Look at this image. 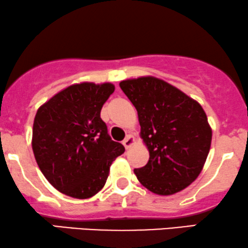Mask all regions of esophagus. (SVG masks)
<instances>
[{
	"label": "esophagus",
	"mask_w": 248,
	"mask_h": 248,
	"mask_svg": "<svg viewBox=\"0 0 248 248\" xmlns=\"http://www.w3.org/2000/svg\"><path fill=\"white\" fill-rule=\"evenodd\" d=\"M134 143H135V139L133 135H127V137L124 140V142H122V144H124L126 149H129Z\"/></svg>",
	"instance_id": "obj_1"
}]
</instances>
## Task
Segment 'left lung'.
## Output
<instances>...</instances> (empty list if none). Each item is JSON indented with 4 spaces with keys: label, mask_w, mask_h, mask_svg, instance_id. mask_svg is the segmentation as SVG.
<instances>
[{
    "label": "left lung",
    "mask_w": 248,
    "mask_h": 248,
    "mask_svg": "<svg viewBox=\"0 0 248 248\" xmlns=\"http://www.w3.org/2000/svg\"><path fill=\"white\" fill-rule=\"evenodd\" d=\"M120 88L137 109L140 137L150 153L147 164L134 169L137 180L161 196L186 189L198 177L211 149L205 111L177 88L153 77L121 81Z\"/></svg>",
    "instance_id": "8db88e82"
}]
</instances>
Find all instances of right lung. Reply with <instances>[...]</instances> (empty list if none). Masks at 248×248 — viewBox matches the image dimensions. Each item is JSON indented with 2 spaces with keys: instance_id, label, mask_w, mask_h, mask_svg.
Wrapping results in <instances>:
<instances>
[{
  "instance_id": "1",
  "label": "right lung",
  "mask_w": 248,
  "mask_h": 248,
  "mask_svg": "<svg viewBox=\"0 0 248 248\" xmlns=\"http://www.w3.org/2000/svg\"><path fill=\"white\" fill-rule=\"evenodd\" d=\"M112 83L83 82L62 90L37 109L32 146L39 167L52 186L78 199L105 186L109 166L124 152L111 140L101 109Z\"/></svg>"
}]
</instances>
